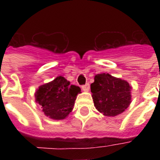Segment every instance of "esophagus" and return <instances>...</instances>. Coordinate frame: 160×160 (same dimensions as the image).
I'll return each instance as SVG.
<instances>
[{"mask_svg": "<svg viewBox=\"0 0 160 160\" xmlns=\"http://www.w3.org/2000/svg\"><path fill=\"white\" fill-rule=\"evenodd\" d=\"M81 88H82V90H84V91L87 92V91H89V90H90V84H89V83H87V84H85V85H82V86H81Z\"/></svg>", "mask_w": 160, "mask_h": 160, "instance_id": "obj_1", "label": "esophagus"}]
</instances>
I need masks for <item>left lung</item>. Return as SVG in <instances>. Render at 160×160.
Listing matches in <instances>:
<instances>
[{"label": "left lung", "instance_id": "left-lung-1", "mask_svg": "<svg viewBox=\"0 0 160 160\" xmlns=\"http://www.w3.org/2000/svg\"><path fill=\"white\" fill-rule=\"evenodd\" d=\"M94 105L105 116L121 114L131 103V86L109 74H98L90 85Z\"/></svg>", "mask_w": 160, "mask_h": 160}]
</instances>
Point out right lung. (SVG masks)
<instances>
[{
  "instance_id": "right-lung-1",
  "label": "right lung",
  "mask_w": 160,
  "mask_h": 160,
  "mask_svg": "<svg viewBox=\"0 0 160 160\" xmlns=\"http://www.w3.org/2000/svg\"><path fill=\"white\" fill-rule=\"evenodd\" d=\"M80 88L70 85L63 76L41 85L36 92V101L41 105L46 116L53 119H64L72 111Z\"/></svg>"
}]
</instances>
